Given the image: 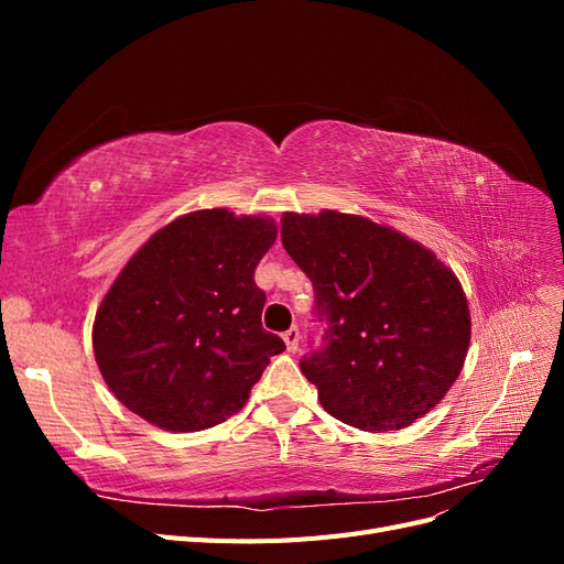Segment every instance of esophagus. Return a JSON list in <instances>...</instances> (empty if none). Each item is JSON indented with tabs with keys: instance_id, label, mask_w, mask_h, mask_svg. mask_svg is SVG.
I'll use <instances>...</instances> for the list:
<instances>
[{
	"instance_id": "1",
	"label": "esophagus",
	"mask_w": 564,
	"mask_h": 564,
	"mask_svg": "<svg viewBox=\"0 0 564 564\" xmlns=\"http://www.w3.org/2000/svg\"><path fill=\"white\" fill-rule=\"evenodd\" d=\"M282 338H284V344H286V350H289V352H296V350H299V338H301L299 327H289V329L282 334Z\"/></svg>"
}]
</instances>
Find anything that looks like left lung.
Listing matches in <instances>:
<instances>
[{
    "mask_svg": "<svg viewBox=\"0 0 564 564\" xmlns=\"http://www.w3.org/2000/svg\"><path fill=\"white\" fill-rule=\"evenodd\" d=\"M282 245L313 282L324 324L322 346L301 360L322 406L369 433L429 414L470 344L454 272L398 230L352 214H284Z\"/></svg>",
    "mask_w": 564,
    "mask_h": 564,
    "instance_id": "left-lung-1",
    "label": "left lung"
}]
</instances>
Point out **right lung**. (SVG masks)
Instances as JSON below:
<instances>
[{
  "label": "right lung",
  "instance_id": "add662e5",
  "mask_svg": "<svg viewBox=\"0 0 564 564\" xmlns=\"http://www.w3.org/2000/svg\"><path fill=\"white\" fill-rule=\"evenodd\" d=\"M270 218L226 209L181 216L131 256L94 322L100 373L133 414L174 433L240 412L272 355L253 270L275 242Z\"/></svg>",
  "mask_w": 564,
  "mask_h": 564
}]
</instances>
